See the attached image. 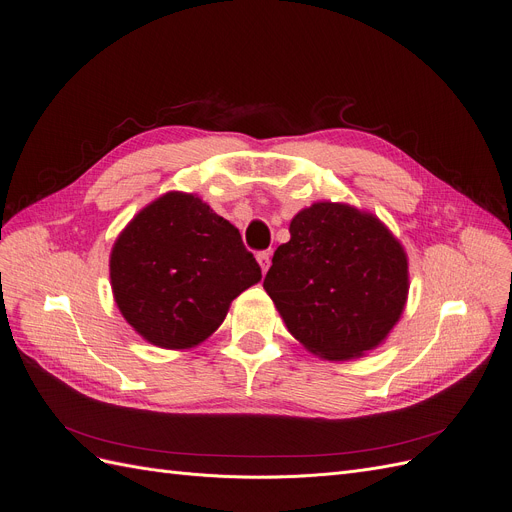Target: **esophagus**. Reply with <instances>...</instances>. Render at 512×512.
Returning <instances> with one entry per match:
<instances>
[{
  "mask_svg": "<svg viewBox=\"0 0 512 512\" xmlns=\"http://www.w3.org/2000/svg\"><path fill=\"white\" fill-rule=\"evenodd\" d=\"M257 261H259L261 272L265 274L267 270H270V265H272V253H270V251H261V253H257Z\"/></svg>",
  "mask_w": 512,
  "mask_h": 512,
  "instance_id": "obj_1",
  "label": "esophagus"
}]
</instances>
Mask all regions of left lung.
Instances as JSON below:
<instances>
[{
	"instance_id": "left-lung-1",
	"label": "left lung",
	"mask_w": 512,
	"mask_h": 512,
	"mask_svg": "<svg viewBox=\"0 0 512 512\" xmlns=\"http://www.w3.org/2000/svg\"><path fill=\"white\" fill-rule=\"evenodd\" d=\"M288 332L330 361L361 357L396 326L409 292L407 253L371 213L313 203L290 222L263 280Z\"/></svg>"
}]
</instances>
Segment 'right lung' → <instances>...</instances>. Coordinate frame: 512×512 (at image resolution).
<instances>
[{"instance_id": "obj_1", "label": "right lung", "mask_w": 512, "mask_h": 512, "mask_svg": "<svg viewBox=\"0 0 512 512\" xmlns=\"http://www.w3.org/2000/svg\"><path fill=\"white\" fill-rule=\"evenodd\" d=\"M114 299L147 342L191 348L222 326L230 303L261 280L238 228L199 197L166 193L134 215L110 257Z\"/></svg>"}]
</instances>
